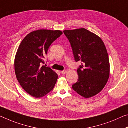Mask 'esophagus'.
I'll list each match as a JSON object with an SVG mask.
<instances>
[{
  "mask_svg": "<svg viewBox=\"0 0 128 128\" xmlns=\"http://www.w3.org/2000/svg\"><path fill=\"white\" fill-rule=\"evenodd\" d=\"M62 74H66V70H62Z\"/></svg>",
  "mask_w": 128,
  "mask_h": 128,
  "instance_id": "esophagus-1",
  "label": "esophagus"
}]
</instances>
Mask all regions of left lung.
Returning <instances> with one entry per match:
<instances>
[{"instance_id":"left-lung-1","label":"left lung","mask_w":128,"mask_h":128,"mask_svg":"<svg viewBox=\"0 0 128 128\" xmlns=\"http://www.w3.org/2000/svg\"><path fill=\"white\" fill-rule=\"evenodd\" d=\"M70 42L78 69V81L72 89L80 96L90 98L100 93L108 82L110 66L108 52L100 38L85 28L64 31Z\"/></svg>"}]
</instances>
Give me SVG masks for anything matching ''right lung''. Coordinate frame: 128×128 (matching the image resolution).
<instances>
[{
    "label": "right lung",
    "mask_w": 128,
    "mask_h": 128,
    "mask_svg": "<svg viewBox=\"0 0 128 128\" xmlns=\"http://www.w3.org/2000/svg\"><path fill=\"white\" fill-rule=\"evenodd\" d=\"M62 34L60 31L40 30L24 38L15 59L16 78L24 90L36 98L53 90L58 76L49 66H42L52 42Z\"/></svg>",
    "instance_id": "obj_1"
}]
</instances>
